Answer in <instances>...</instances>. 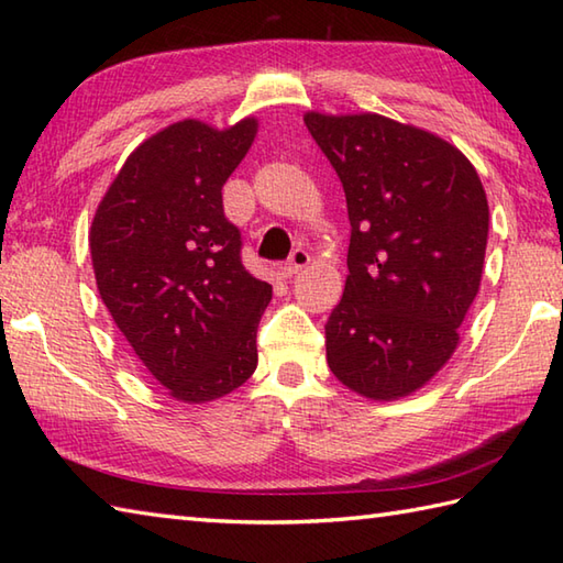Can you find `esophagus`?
Wrapping results in <instances>:
<instances>
[{
  "instance_id": "obj_1",
  "label": "esophagus",
  "mask_w": 563,
  "mask_h": 563,
  "mask_svg": "<svg viewBox=\"0 0 563 563\" xmlns=\"http://www.w3.org/2000/svg\"><path fill=\"white\" fill-rule=\"evenodd\" d=\"M309 263V254L305 249H295L292 254H290V258H288V263H285V275H288V278H292V275L297 273V271H302L305 266Z\"/></svg>"
}]
</instances>
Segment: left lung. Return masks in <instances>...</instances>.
Returning <instances> with one entry per match:
<instances>
[{
  "label": "left lung",
  "mask_w": 563,
  "mask_h": 563,
  "mask_svg": "<svg viewBox=\"0 0 563 563\" xmlns=\"http://www.w3.org/2000/svg\"><path fill=\"white\" fill-rule=\"evenodd\" d=\"M351 220L349 278L327 321V361L367 399L423 387L457 349L479 292L488 202L450 142L377 113H307Z\"/></svg>",
  "instance_id": "obj_1"
}]
</instances>
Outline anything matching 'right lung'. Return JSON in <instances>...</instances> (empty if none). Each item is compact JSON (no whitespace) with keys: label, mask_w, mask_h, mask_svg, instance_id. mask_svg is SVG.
I'll return each instance as SVG.
<instances>
[{"label":"right lung","mask_w":563,"mask_h":563,"mask_svg":"<svg viewBox=\"0 0 563 563\" xmlns=\"http://www.w3.org/2000/svg\"><path fill=\"white\" fill-rule=\"evenodd\" d=\"M258 123L181 121L130 154L93 214L89 246L103 305L172 397L202 404L254 375L273 288L242 263L222 186Z\"/></svg>","instance_id":"1"}]
</instances>
